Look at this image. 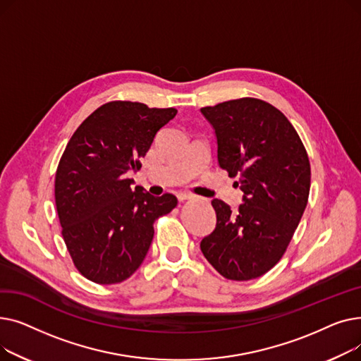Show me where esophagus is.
<instances>
[{"label": "esophagus", "instance_id": "obj_1", "mask_svg": "<svg viewBox=\"0 0 361 361\" xmlns=\"http://www.w3.org/2000/svg\"><path fill=\"white\" fill-rule=\"evenodd\" d=\"M192 197H193V195H190V193H180V195H178V200H180V202L190 200Z\"/></svg>", "mask_w": 361, "mask_h": 361}]
</instances>
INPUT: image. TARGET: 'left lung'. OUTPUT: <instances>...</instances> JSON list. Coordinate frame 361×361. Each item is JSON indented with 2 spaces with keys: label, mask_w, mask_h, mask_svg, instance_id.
I'll list each match as a JSON object with an SVG mask.
<instances>
[{
  "label": "left lung",
  "mask_w": 361,
  "mask_h": 361,
  "mask_svg": "<svg viewBox=\"0 0 361 361\" xmlns=\"http://www.w3.org/2000/svg\"><path fill=\"white\" fill-rule=\"evenodd\" d=\"M215 128L218 162L244 193L238 211L219 199L215 231L200 250L226 279L249 281L286 253L310 192V162L298 133L274 105L240 98L200 109Z\"/></svg>",
  "instance_id": "8db88e82"
}]
</instances>
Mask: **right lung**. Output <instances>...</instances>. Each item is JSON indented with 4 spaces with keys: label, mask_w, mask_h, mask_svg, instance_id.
I'll use <instances>...</instances> for the list:
<instances>
[{
    "label": "right lung",
    "mask_w": 361,
    "mask_h": 361,
    "mask_svg": "<svg viewBox=\"0 0 361 361\" xmlns=\"http://www.w3.org/2000/svg\"><path fill=\"white\" fill-rule=\"evenodd\" d=\"M176 108L112 101L94 109L74 131L55 173V204L75 269L109 286L142 264L155 221L177 206L174 195L152 196L130 187L157 133Z\"/></svg>",
    "instance_id": "1"
}]
</instances>
